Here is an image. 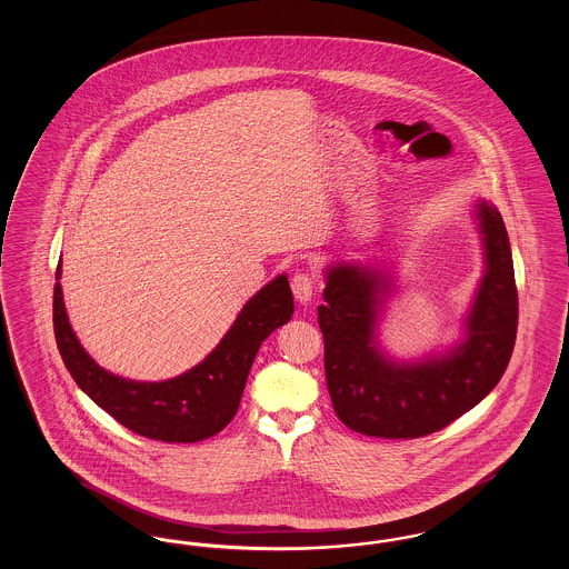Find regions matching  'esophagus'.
I'll list each match as a JSON object with an SVG mask.
<instances>
[{"label":"esophagus","mask_w":569,"mask_h":569,"mask_svg":"<svg viewBox=\"0 0 569 569\" xmlns=\"http://www.w3.org/2000/svg\"><path fill=\"white\" fill-rule=\"evenodd\" d=\"M313 288H316V281L311 274L307 272H297L292 277V292L300 305H307L311 297H313Z\"/></svg>","instance_id":"34e87169"}]
</instances>
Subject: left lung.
Here are the masks:
<instances>
[{
	"instance_id": "1",
	"label": "left lung",
	"mask_w": 569,
	"mask_h": 569,
	"mask_svg": "<svg viewBox=\"0 0 569 569\" xmlns=\"http://www.w3.org/2000/svg\"><path fill=\"white\" fill-rule=\"evenodd\" d=\"M487 269L457 348L418 362H397L376 339L390 297L388 272L339 262L326 269V383L339 420L356 433L416 439L435 433L478 406L506 373L515 350L518 292L508 230L499 211L476 207Z\"/></svg>"
}]
</instances>
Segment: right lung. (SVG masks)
<instances>
[{"label": "right lung", "mask_w": 569, "mask_h": 569, "mask_svg": "<svg viewBox=\"0 0 569 569\" xmlns=\"http://www.w3.org/2000/svg\"><path fill=\"white\" fill-rule=\"evenodd\" d=\"M59 277L61 262L54 272L53 328L66 369L82 392L119 425L166 443L202 441L234 418L262 341L295 313L288 277L279 274L244 302L234 325L200 365L179 378L136 381L102 369L82 350L68 322Z\"/></svg>", "instance_id": "obj_1"}]
</instances>
